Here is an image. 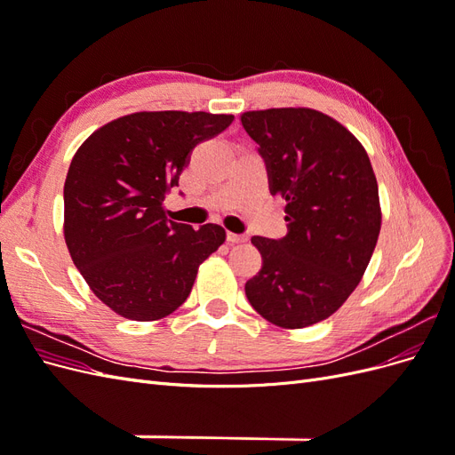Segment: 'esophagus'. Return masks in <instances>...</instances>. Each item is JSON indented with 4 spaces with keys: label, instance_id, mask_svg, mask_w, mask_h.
Returning <instances> with one entry per match:
<instances>
[{
    "label": "esophagus",
    "instance_id": "esophagus-1",
    "mask_svg": "<svg viewBox=\"0 0 455 455\" xmlns=\"http://www.w3.org/2000/svg\"><path fill=\"white\" fill-rule=\"evenodd\" d=\"M246 241V235H237V233H231L228 231V243L231 244H239V243H244Z\"/></svg>",
    "mask_w": 455,
    "mask_h": 455
}]
</instances>
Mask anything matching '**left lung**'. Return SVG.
<instances>
[{"label": "left lung", "instance_id": "8db88e82", "mask_svg": "<svg viewBox=\"0 0 455 455\" xmlns=\"http://www.w3.org/2000/svg\"><path fill=\"white\" fill-rule=\"evenodd\" d=\"M269 191L286 201L283 239L252 237L261 269L246 281L251 306L281 328L328 319L361 283L376 249L381 209L366 149L332 117L309 108L244 112Z\"/></svg>", "mask_w": 455, "mask_h": 455}]
</instances>
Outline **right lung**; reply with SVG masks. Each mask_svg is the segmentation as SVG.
Listing matches in <instances>:
<instances>
[{
  "mask_svg": "<svg viewBox=\"0 0 455 455\" xmlns=\"http://www.w3.org/2000/svg\"><path fill=\"white\" fill-rule=\"evenodd\" d=\"M233 116L139 112L94 131L64 182V239L100 301L131 321H157L188 299L199 266L226 229L167 220L194 148L226 131Z\"/></svg>",
  "mask_w": 455,
  "mask_h": 455,
  "instance_id": "right-lung-1",
  "label": "right lung"
}]
</instances>
